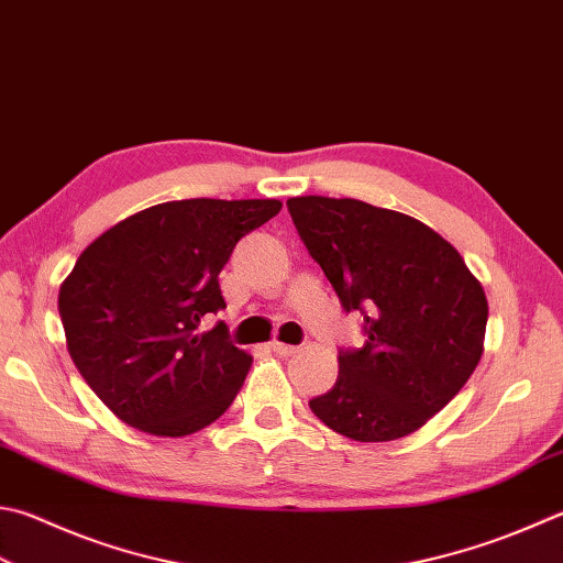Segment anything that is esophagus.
I'll use <instances>...</instances> for the list:
<instances>
[{
    "label": "esophagus",
    "mask_w": 563,
    "mask_h": 563,
    "mask_svg": "<svg viewBox=\"0 0 563 563\" xmlns=\"http://www.w3.org/2000/svg\"><path fill=\"white\" fill-rule=\"evenodd\" d=\"M269 347H272L274 353H277L279 357H289V355H294V353H299V347L289 345V343H282V341H272Z\"/></svg>",
    "instance_id": "esophagus-1"
}]
</instances>
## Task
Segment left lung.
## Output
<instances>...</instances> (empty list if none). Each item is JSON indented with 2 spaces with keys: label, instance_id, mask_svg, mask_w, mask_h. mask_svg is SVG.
Returning <instances> with one entry per match:
<instances>
[{
  "label": "left lung",
  "instance_id": "1",
  "mask_svg": "<svg viewBox=\"0 0 563 563\" xmlns=\"http://www.w3.org/2000/svg\"><path fill=\"white\" fill-rule=\"evenodd\" d=\"M296 230L365 345L341 350L331 391L309 401L328 429L363 443L421 429L481 363L487 299L449 240L397 210L355 198L286 200Z\"/></svg>",
  "mask_w": 563,
  "mask_h": 563
}]
</instances>
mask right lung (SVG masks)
Wrapping results in <instances>:
<instances>
[{"instance_id": "right-lung-1", "label": "right lung", "mask_w": 563, "mask_h": 563, "mask_svg": "<svg viewBox=\"0 0 563 563\" xmlns=\"http://www.w3.org/2000/svg\"><path fill=\"white\" fill-rule=\"evenodd\" d=\"M282 200L190 198L140 210L90 242L60 284L68 353L117 419L152 437H188L225 413L252 355L228 325L218 274Z\"/></svg>"}]
</instances>
